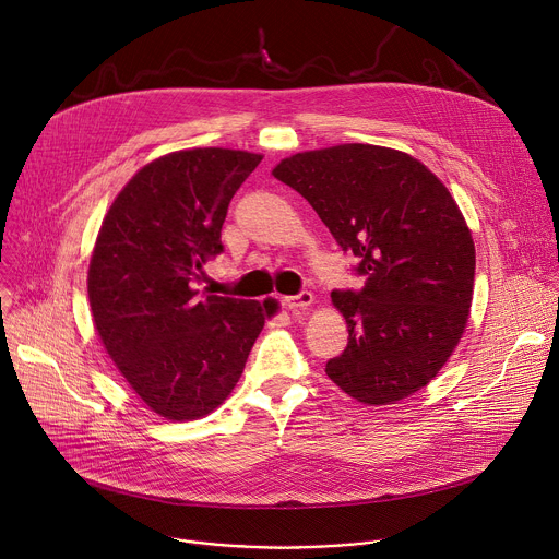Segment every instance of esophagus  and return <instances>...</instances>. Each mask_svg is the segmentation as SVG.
Here are the masks:
<instances>
[{
    "label": "esophagus",
    "instance_id": "esophagus-1",
    "mask_svg": "<svg viewBox=\"0 0 559 559\" xmlns=\"http://www.w3.org/2000/svg\"><path fill=\"white\" fill-rule=\"evenodd\" d=\"M283 302H285V307H287V309H292V311H300V309L311 307V302H313V294H311V292H300L298 296H287Z\"/></svg>",
    "mask_w": 559,
    "mask_h": 559
}]
</instances>
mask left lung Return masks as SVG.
Listing matches in <instances>:
<instances>
[{
  "label": "left lung",
  "mask_w": 559,
  "mask_h": 559,
  "mask_svg": "<svg viewBox=\"0 0 559 559\" xmlns=\"http://www.w3.org/2000/svg\"><path fill=\"white\" fill-rule=\"evenodd\" d=\"M272 175L360 259V292H332L347 347L328 376L362 405L427 386L457 347L473 298L475 246L447 186L407 152L343 143L292 154Z\"/></svg>",
  "instance_id": "left-lung-1"
}]
</instances>
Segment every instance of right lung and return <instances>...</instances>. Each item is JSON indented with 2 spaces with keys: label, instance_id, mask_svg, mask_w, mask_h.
Wrapping results in <instances>:
<instances>
[{
  "label": "right lung",
  "instance_id": "right-lung-1",
  "mask_svg": "<svg viewBox=\"0 0 559 559\" xmlns=\"http://www.w3.org/2000/svg\"><path fill=\"white\" fill-rule=\"evenodd\" d=\"M263 154L177 150L145 164L115 197L88 267L95 330L145 407L173 423L227 401L278 302L216 294L194 281L223 252L234 192Z\"/></svg>",
  "mask_w": 559,
  "mask_h": 559
}]
</instances>
